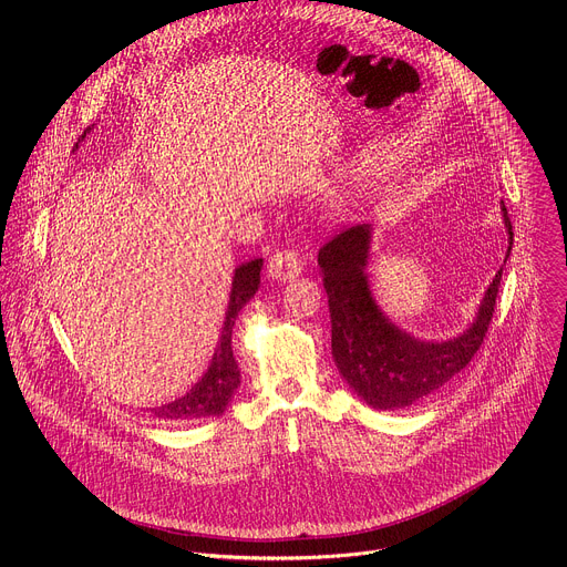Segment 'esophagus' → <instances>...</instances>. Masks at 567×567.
<instances>
[{
	"label": "esophagus",
	"mask_w": 567,
	"mask_h": 567,
	"mask_svg": "<svg viewBox=\"0 0 567 567\" xmlns=\"http://www.w3.org/2000/svg\"><path fill=\"white\" fill-rule=\"evenodd\" d=\"M302 274V260L296 251L291 249H285V251H278L269 258L267 262V276L271 280H278V282H287V280H293Z\"/></svg>",
	"instance_id": "1"
}]
</instances>
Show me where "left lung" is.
<instances>
[{"instance_id": "8db88e82", "label": "left lung", "mask_w": 567, "mask_h": 567, "mask_svg": "<svg viewBox=\"0 0 567 567\" xmlns=\"http://www.w3.org/2000/svg\"><path fill=\"white\" fill-rule=\"evenodd\" d=\"M503 217L509 233V256L514 230L505 204ZM368 249L370 226L357 224L318 251L322 287L330 298L334 363L368 406L377 411L413 409L446 385L480 350L494 318L503 269L484 293L473 326L451 341L429 343L392 326L372 300L365 274Z\"/></svg>"}]
</instances>
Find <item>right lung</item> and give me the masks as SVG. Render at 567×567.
<instances>
[{"label": "right lung", "mask_w": 567, "mask_h": 567, "mask_svg": "<svg viewBox=\"0 0 567 567\" xmlns=\"http://www.w3.org/2000/svg\"><path fill=\"white\" fill-rule=\"evenodd\" d=\"M90 130L92 127H87L78 141H83ZM75 147H78V143H75ZM260 269H262V258L245 262L235 269L230 300H228L224 328H221V339L213 354L208 372L182 399H175V401L166 403V406L152 409L150 413L156 420H161V422H195V420L221 415L226 411L235 388L239 385V370H237V361H235L233 348H230L233 326H235V318H237L239 309L254 298V293L260 287Z\"/></svg>", "instance_id": "right-lung-1"}]
</instances>
